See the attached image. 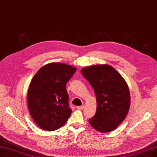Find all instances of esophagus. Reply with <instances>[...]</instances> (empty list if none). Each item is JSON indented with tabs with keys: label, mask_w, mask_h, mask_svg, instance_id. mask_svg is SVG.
I'll return each mask as SVG.
<instances>
[{
	"label": "esophagus",
	"mask_w": 157,
	"mask_h": 157,
	"mask_svg": "<svg viewBox=\"0 0 157 157\" xmlns=\"http://www.w3.org/2000/svg\"><path fill=\"white\" fill-rule=\"evenodd\" d=\"M84 105H80V106H77V108L78 109H84Z\"/></svg>",
	"instance_id": "esophagus-1"
}]
</instances>
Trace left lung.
Wrapping results in <instances>:
<instances>
[{
	"mask_svg": "<svg viewBox=\"0 0 157 157\" xmlns=\"http://www.w3.org/2000/svg\"><path fill=\"white\" fill-rule=\"evenodd\" d=\"M97 98L96 113L89 120L100 133L115 130L126 117L130 107V93L126 80L114 67L98 64L81 69Z\"/></svg>",
	"mask_w": 157,
	"mask_h": 157,
	"instance_id": "obj_1",
	"label": "left lung"
}]
</instances>
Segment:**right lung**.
I'll return each mask as SVG.
<instances>
[{
  "instance_id": "obj_1",
  "label": "right lung",
  "mask_w": 157,
  "mask_h": 157,
  "mask_svg": "<svg viewBox=\"0 0 157 157\" xmlns=\"http://www.w3.org/2000/svg\"><path fill=\"white\" fill-rule=\"evenodd\" d=\"M77 68L60 62L42 66L31 79L28 91V106L34 122L49 131L63 126L72 110L69 108L67 82Z\"/></svg>"
}]
</instances>
